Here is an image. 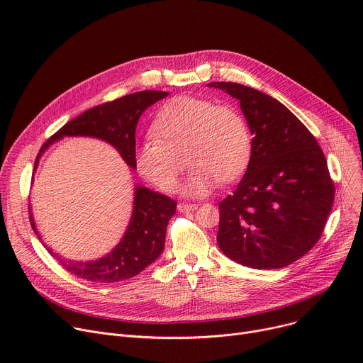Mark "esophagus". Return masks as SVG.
Here are the masks:
<instances>
[{
    "label": "esophagus",
    "mask_w": 363,
    "mask_h": 363,
    "mask_svg": "<svg viewBox=\"0 0 363 363\" xmlns=\"http://www.w3.org/2000/svg\"><path fill=\"white\" fill-rule=\"evenodd\" d=\"M197 208V204H188V203H179L178 204V211L182 213H188V212H194Z\"/></svg>",
    "instance_id": "obj_1"
}]
</instances>
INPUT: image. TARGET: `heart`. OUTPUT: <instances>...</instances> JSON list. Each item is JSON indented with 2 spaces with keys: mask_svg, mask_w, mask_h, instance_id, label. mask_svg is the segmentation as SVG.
<instances>
[{
  "mask_svg": "<svg viewBox=\"0 0 363 363\" xmlns=\"http://www.w3.org/2000/svg\"><path fill=\"white\" fill-rule=\"evenodd\" d=\"M151 135L152 140L137 148L135 164L147 181L164 193L178 188L185 162L193 167L182 193L201 197L218 182L237 179L252 157V133L242 114L231 106L189 95H179L160 107Z\"/></svg>",
  "mask_w": 363,
  "mask_h": 363,
  "instance_id": "heart-1",
  "label": "heart"
}]
</instances>
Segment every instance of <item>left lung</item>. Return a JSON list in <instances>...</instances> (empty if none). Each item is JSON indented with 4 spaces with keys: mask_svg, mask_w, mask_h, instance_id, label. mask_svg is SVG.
Wrapping results in <instances>:
<instances>
[{
    "mask_svg": "<svg viewBox=\"0 0 363 363\" xmlns=\"http://www.w3.org/2000/svg\"><path fill=\"white\" fill-rule=\"evenodd\" d=\"M240 101L253 135L252 157L233 196L219 203L218 245L253 269H279L322 235L334 182L318 141L271 95L235 82H211Z\"/></svg>",
    "mask_w": 363,
    "mask_h": 363,
    "instance_id": "8db88e82",
    "label": "left lung"
}]
</instances>
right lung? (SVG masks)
Instances as JSON below:
<instances>
[{
  "label": "right lung",
  "instance_id": "add662e5",
  "mask_svg": "<svg viewBox=\"0 0 363 363\" xmlns=\"http://www.w3.org/2000/svg\"><path fill=\"white\" fill-rule=\"evenodd\" d=\"M163 91H140L114 101L92 107L63 128L41 147L35 160V170L44 151L55 141L65 137L99 138L116 148L126 164L135 169V129L141 114L151 104L167 97ZM177 212V201L164 194L137 185L133 193V208L125 235L114 249L104 257L91 262H74L55 255L41 235L38 234L32 208L29 207L30 225L38 238L47 247L66 271L78 278L92 282H118L138 275L155 262L164 249L166 228L169 219Z\"/></svg>",
  "mask_w": 363,
  "mask_h": 363
}]
</instances>
